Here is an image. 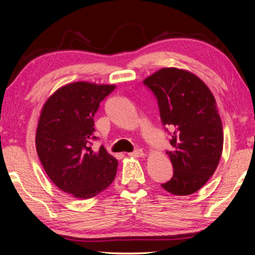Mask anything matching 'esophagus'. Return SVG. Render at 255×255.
I'll return each mask as SVG.
<instances>
[{
	"label": "esophagus",
	"instance_id": "1",
	"mask_svg": "<svg viewBox=\"0 0 255 255\" xmlns=\"http://www.w3.org/2000/svg\"><path fill=\"white\" fill-rule=\"evenodd\" d=\"M129 155L132 157H144L145 153L143 152V149H136V150H133L132 153H129Z\"/></svg>",
	"mask_w": 255,
	"mask_h": 255
}]
</instances>
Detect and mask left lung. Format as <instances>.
Instances as JSON below:
<instances>
[{
	"instance_id": "obj_1",
	"label": "left lung",
	"mask_w": 255,
	"mask_h": 255,
	"mask_svg": "<svg viewBox=\"0 0 255 255\" xmlns=\"http://www.w3.org/2000/svg\"><path fill=\"white\" fill-rule=\"evenodd\" d=\"M154 92L164 126L172 130L167 152L172 179L162 188L175 196H189L206 184L218 166L224 133L217 103L205 82L193 73L164 67L143 81Z\"/></svg>"
}]
</instances>
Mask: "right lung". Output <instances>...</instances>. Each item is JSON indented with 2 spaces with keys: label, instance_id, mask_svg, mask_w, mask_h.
I'll return each instance as SVG.
<instances>
[{
  "label": "right lung",
  "instance_id": "add662e5",
  "mask_svg": "<svg viewBox=\"0 0 255 255\" xmlns=\"http://www.w3.org/2000/svg\"><path fill=\"white\" fill-rule=\"evenodd\" d=\"M115 84L73 82L47 99L38 120L36 149L48 178L62 191L90 199L106 190L117 174L118 161L101 146L93 152V117Z\"/></svg>",
  "mask_w": 255,
  "mask_h": 255
}]
</instances>
